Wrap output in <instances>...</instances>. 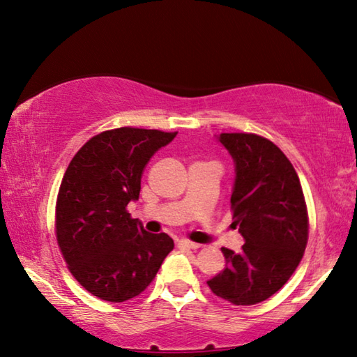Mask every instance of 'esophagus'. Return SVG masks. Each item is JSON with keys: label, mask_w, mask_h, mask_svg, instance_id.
<instances>
[{"label": "esophagus", "mask_w": 357, "mask_h": 357, "mask_svg": "<svg viewBox=\"0 0 357 357\" xmlns=\"http://www.w3.org/2000/svg\"><path fill=\"white\" fill-rule=\"evenodd\" d=\"M180 245H182V247H185V248H190V250H197L201 247L199 243H196V242H191V241H188V238H182V241L178 242Z\"/></svg>", "instance_id": "obj_1"}]
</instances>
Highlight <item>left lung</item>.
Returning a JSON list of instances; mask_svg holds the SVG:
<instances>
[{
  "label": "left lung",
  "instance_id": "left-lung-1",
  "mask_svg": "<svg viewBox=\"0 0 357 357\" xmlns=\"http://www.w3.org/2000/svg\"><path fill=\"white\" fill-rule=\"evenodd\" d=\"M236 162L231 196L241 253L221 248L226 267L207 284L232 305H255L288 282L308 242V212L297 172L272 140L253 132H223Z\"/></svg>",
  "mask_w": 357,
  "mask_h": 357
}]
</instances>
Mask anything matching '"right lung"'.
<instances>
[{
	"mask_svg": "<svg viewBox=\"0 0 357 357\" xmlns=\"http://www.w3.org/2000/svg\"><path fill=\"white\" fill-rule=\"evenodd\" d=\"M177 132L115 128L93 136L63 175L55 236L69 272L93 296L125 302L153 282L174 248L165 232L150 234L126 207L139 199L150 158Z\"/></svg>",
	"mask_w": 357,
	"mask_h": 357,
	"instance_id": "obj_1",
	"label": "right lung"
}]
</instances>
